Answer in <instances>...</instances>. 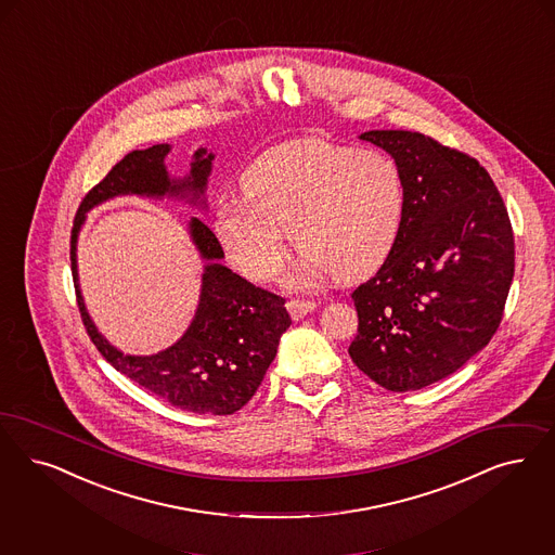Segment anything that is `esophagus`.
Here are the masks:
<instances>
[{
  "instance_id": "obj_1",
  "label": "esophagus",
  "mask_w": 555,
  "mask_h": 555,
  "mask_svg": "<svg viewBox=\"0 0 555 555\" xmlns=\"http://www.w3.org/2000/svg\"><path fill=\"white\" fill-rule=\"evenodd\" d=\"M288 313L293 320H304L307 313H311L315 309V301H307V299H288Z\"/></svg>"
}]
</instances>
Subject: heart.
<instances>
[{"mask_svg":"<svg viewBox=\"0 0 555 555\" xmlns=\"http://www.w3.org/2000/svg\"><path fill=\"white\" fill-rule=\"evenodd\" d=\"M244 198H225L212 230L231 262L267 283L285 260V230L306 274L359 281L387 262L403 223L402 173L379 152L299 139L258 155L242 176Z\"/></svg>","mask_w":555,"mask_h":555,"instance_id":"obj_1","label":"heart"}]
</instances>
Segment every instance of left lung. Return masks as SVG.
<instances>
[{"mask_svg":"<svg viewBox=\"0 0 555 555\" xmlns=\"http://www.w3.org/2000/svg\"><path fill=\"white\" fill-rule=\"evenodd\" d=\"M402 173L403 223L377 274L354 288L348 354L389 391L455 373L488 345L515 274L508 210L478 159L412 131L361 134Z\"/></svg>","mask_w":555,"mask_h":555,"instance_id":"obj_1","label":"left lung"}]
</instances>
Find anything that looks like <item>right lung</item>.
<instances>
[{
  "instance_id": "1",
  "label": "right lung",
  "mask_w": 555,
  "mask_h": 555,
  "mask_svg": "<svg viewBox=\"0 0 555 555\" xmlns=\"http://www.w3.org/2000/svg\"><path fill=\"white\" fill-rule=\"evenodd\" d=\"M168 153V143L127 153L106 178L83 196L72 231L77 306L88 336L116 371L180 410L228 416L244 408L260 387L268 366L276 357L279 340L291 325V315L283 297L251 285L221 264L225 254L205 221L198 217L189 221L192 244L207 262L196 313L184 336L157 354L134 357L111 345L92 322L77 283V235L88 210L125 194L182 198L191 205L205 207V191L215 155L198 147L192 155L189 176L170 178L164 164Z\"/></svg>"
}]
</instances>
